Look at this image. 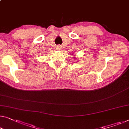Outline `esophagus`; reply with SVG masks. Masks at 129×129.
<instances>
[{"instance_id": "obj_1", "label": "esophagus", "mask_w": 129, "mask_h": 129, "mask_svg": "<svg viewBox=\"0 0 129 129\" xmlns=\"http://www.w3.org/2000/svg\"><path fill=\"white\" fill-rule=\"evenodd\" d=\"M56 48H57V50H60V49H61V46H60V45H59V46H57Z\"/></svg>"}]
</instances>
